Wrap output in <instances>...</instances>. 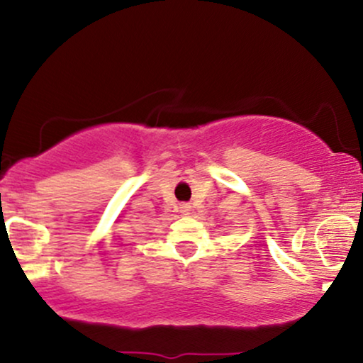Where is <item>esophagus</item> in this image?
I'll list each match as a JSON object with an SVG mask.
<instances>
[{
	"mask_svg": "<svg viewBox=\"0 0 363 363\" xmlns=\"http://www.w3.org/2000/svg\"><path fill=\"white\" fill-rule=\"evenodd\" d=\"M179 208H181V213L182 215H187L191 211V206L189 205H181Z\"/></svg>",
	"mask_w": 363,
	"mask_h": 363,
	"instance_id": "34e87169",
	"label": "esophagus"
}]
</instances>
